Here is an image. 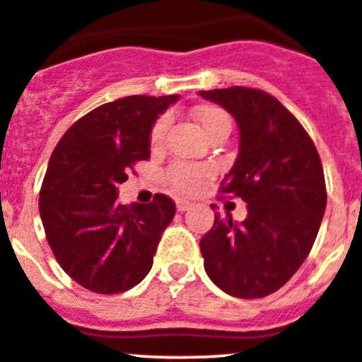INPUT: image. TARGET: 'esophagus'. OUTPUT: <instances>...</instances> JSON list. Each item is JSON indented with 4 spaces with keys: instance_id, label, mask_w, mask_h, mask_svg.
Here are the masks:
<instances>
[{
    "instance_id": "esophagus-1",
    "label": "esophagus",
    "mask_w": 362,
    "mask_h": 362,
    "mask_svg": "<svg viewBox=\"0 0 362 362\" xmlns=\"http://www.w3.org/2000/svg\"><path fill=\"white\" fill-rule=\"evenodd\" d=\"M175 208H177V211H188V209L192 208V202H188V201H183V199H179L177 202H175Z\"/></svg>"
}]
</instances>
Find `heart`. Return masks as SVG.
<instances>
[{
  "mask_svg": "<svg viewBox=\"0 0 362 362\" xmlns=\"http://www.w3.org/2000/svg\"><path fill=\"white\" fill-rule=\"evenodd\" d=\"M194 119L197 122V126L201 127V132L204 133L208 139H211L213 135H216L218 132H229L230 120L229 115L223 112L218 106H199L194 112ZM165 129H167V120L160 119L151 129V147H160L163 142ZM211 174L208 167H201V165H190V163H172L168 167L167 177L168 185H170L174 190L181 192V194H194L195 190L201 188V185L204 183V179Z\"/></svg>",
  "mask_w": 362,
  "mask_h": 362,
  "instance_id": "b5f03b06",
  "label": "heart"
}]
</instances>
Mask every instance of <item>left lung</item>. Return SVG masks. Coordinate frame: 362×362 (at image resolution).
Segmentation results:
<instances>
[{
    "label": "left lung",
    "instance_id": "8db88e82",
    "mask_svg": "<svg viewBox=\"0 0 362 362\" xmlns=\"http://www.w3.org/2000/svg\"><path fill=\"white\" fill-rule=\"evenodd\" d=\"M199 94L238 124L240 153L220 192L247 202L240 223L215 213L201 240L204 270L233 297H267L300 268L318 235L327 206L318 151L293 113L267 92L230 87Z\"/></svg>",
    "mask_w": 362,
    "mask_h": 362
}]
</instances>
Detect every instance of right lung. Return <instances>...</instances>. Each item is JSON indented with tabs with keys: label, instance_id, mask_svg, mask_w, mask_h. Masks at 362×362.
I'll list each match as a JSON object with an SVG mask.
<instances>
[{
	"label": "right lung",
	"instance_id": "right-lung-1",
	"mask_svg": "<svg viewBox=\"0 0 362 362\" xmlns=\"http://www.w3.org/2000/svg\"><path fill=\"white\" fill-rule=\"evenodd\" d=\"M177 94L127 95L88 112L54 147L40 188L46 238L65 274L94 293L136 286L153 267L175 204L163 194L149 204H120L117 187L149 160L151 129Z\"/></svg>",
	"mask_w": 362,
	"mask_h": 362
}]
</instances>
